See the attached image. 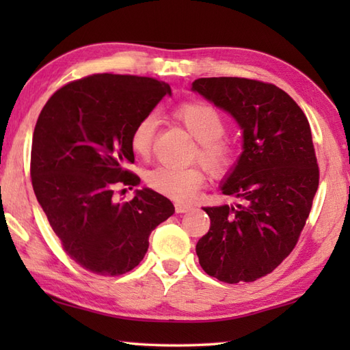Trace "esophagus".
Listing matches in <instances>:
<instances>
[{"label": "esophagus", "mask_w": 350, "mask_h": 350, "mask_svg": "<svg viewBox=\"0 0 350 350\" xmlns=\"http://www.w3.org/2000/svg\"><path fill=\"white\" fill-rule=\"evenodd\" d=\"M174 207H176L177 213H185V212H188V211L192 209V206L187 204V203H176Z\"/></svg>", "instance_id": "esophagus-1"}]
</instances>
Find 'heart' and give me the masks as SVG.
Masks as SVG:
<instances>
[{"label": "heart", "instance_id": "obj_1", "mask_svg": "<svg viewBox=\"0 0 350 350\" xmlns=\"http://www.w3.org/2000/svg\"><path fill=\"white\" fill-rule=\"evenodd\" d=\"M173 117L197 141L196 158L212 173H222L236 161L237 148L230 138L222 137L227 129L226 118L211 103L185 102L173 111ZM156 132L153 116L138 120L131 133V148L138 158H147L152 152ZM206 176L202 168L158 167L147 174V183L159 194L177 202H191L203 187Z\"/></svg>", "mask_w": 350, "mask_h": 350}]
</instances>
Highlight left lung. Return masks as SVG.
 <instances>
[{
    "mask_svg": "<svg viewBox=\"0 0 350 350\" xmlns=\"http://www.w3.org/2000/svg\"><path fill=\"white\" fill-rule=\"evenodd\" d=\"M192 90L234 117L243 152L222 183L234 206L204 207L211 228L197 242L203 271L236 284L271 273L298 243L319 187L304 111L277 85L257 79L198 78Z\"/></svg>",
    "mask_w": 350,
    "mask_h": 350,
    "instance_id": "8db88e82",
    "label": "left lung"
}]
</instances>
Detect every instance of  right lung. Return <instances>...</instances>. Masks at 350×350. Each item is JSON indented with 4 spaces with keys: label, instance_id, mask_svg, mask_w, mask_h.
I'll return each instance as SVG.
<instances>
[{
    "label": "right lung",
    "instance_id": "right-lung-1",
    "mask_svg": "<svg viewBox=\"0 0 350 350\" xmlns=\"http://www.w3.org/2000/svg\"><path fill=\"white\" fill-rule=\"evenodd\" d=\"M168 84L154 78L98 73L63 85L37 118L31 183L63 250L84 269L105 277L132 271L148 236L174 213L148 188L117 202L118 187H137L132 129L152 113Z\"/></svg>",
    "mask_w": 350,
    "mask_h": 350
}]
</instances>
